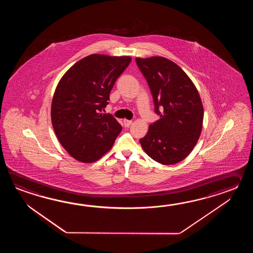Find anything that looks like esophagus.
<instances>
[{"label":"esophagus","instance_id":"1","mask_svg":"<svg viewBox=\"0 0 253 253\" xmlns=\"http://www.w3.org/2000/svg\"><path fill=\"white\" fill-rule=\"evenodd\" d=\"M123 123H124L125 126L128 127V126H130V125L132 124V120H127V119H124V120H123Z\"/></svg>","mask_w":253,"mask_h":253}]
</instances>
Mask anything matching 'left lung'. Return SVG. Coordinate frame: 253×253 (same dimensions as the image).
<instances>
[{
    "instance_id": "obj_1",
    "label": "left lung",
    "mask_w": 253,
    "mask_h": 253,
    "mask_svg": "<svg viewBox=\"0 0 253 253\" xmlns=\"http://www.w3.org/2000/svg\"><path fill=\"white\" fill-rule=\"evenodd\" d=\"M160 119L140 139L145 153L163 165L183 160L194 149L203 126L204 108L194 83L178 65L163 57L136 58Z\"/></svg>"
}]
</instances>
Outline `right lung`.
I'll return each mask as SVG.
<instances>
[{"instance_id":"obj_1","label":"right lung","mask_w":253,"mask_h":253,"mask_svg":"<svg viewBox=\"0 0 253 253\" xmlns=\"http://www.w3.org/2000/svg\"><path fill=\"white\" fill-rule=\"evenodd\" d=\"M131 58L93 54L73 65L61 78L51 104L55 134L70 156L93 163L114 145L122 130L111 114H101L116 81Z\"/></svg>"}]
</instances>
